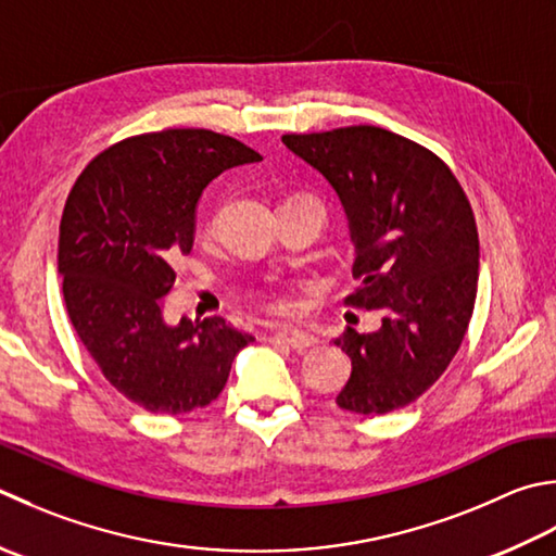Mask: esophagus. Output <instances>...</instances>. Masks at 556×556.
I'll return each mask as SVG.
<instances>
[{
  "mask_svg": "<svg viewBox=\"0 0 556 556\" xmlns=\"http://www.w3.org/2000/svg\"><path fill=\"white\" fill-rule=\"evenodd\" d=\"M275 337L279 342H285L287 346H291V350H299V352L308 350V346L318 342L315 340V334H311L306 330H296V328H285V330H279Z\"/></svg>",
  "mask_w": 556,
  "mask_h": 556,
  "instance_id": "1",
  "label": "esophagus"
}]
</instances>
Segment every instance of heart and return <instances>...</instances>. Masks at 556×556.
I'll return each instance as SVG.
<instances>
[{
    "label": "heart",
    "mask_w": 556,
    "mask_h": 556,
    "mask_svg": "<svg viewBox=\"0 0 556 556\" xmlns=\"http://www.w3.org/2000/svg\"><path fill=\"white\" fill-rule=\"evenodd\" d=\"M263 306L269 313H287L289 311V299L285 296V293H267V296H263Z\"/></svg>",
    "instance_id": "obj_1"
}]
</instances>
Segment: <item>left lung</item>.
<instances>
[{"instance_id":"1","label":"left lung","mask_w":556,"mask_h":556,"mask_svg":"<svg viewBox=\"0 0 556 556\" xmlns=\"http://www.w3.org/2000/svg\"><path fill=\"white\" fill-rule=\"evenodd\" d=\"M340 198L354 243L352 306L383 311L376 332L346 328L352 358L337 405L356 415L407 407L458 354L472 318L480 238L458 178L429 149L383 127L285 135Z\"/></svg>"}]
</instances>
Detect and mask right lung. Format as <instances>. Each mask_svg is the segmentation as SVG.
<instances>
[{
  "label": "right lung",
  "instance_id": "right-lung-1",
  "mask_svg": "<svg viewBox=\"0 0 556 556\" xmlns=\"http://www.w3.org/2000/svg\"><path fill=\"white\" fill-rule=\"evenodd\" d=\"M255 161L212 129L129 137L81 170L64 204L58 269L70 320L108 383L154 415L210 405L253 342L224 318L166 325L161 299L192 250L202 190Z\"/></svg>",
  "mask_w": 556,
  "mask_h": 556
}]
</instances>
